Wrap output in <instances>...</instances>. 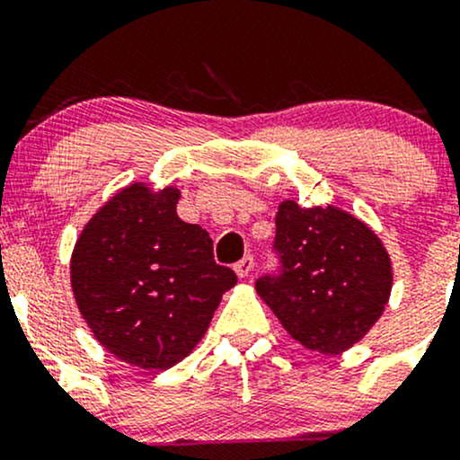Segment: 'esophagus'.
Segmentation results:
<instances>
[{"label": "esophagus", "instance_id": "34e87169", "mask_svg": "<svg viewBox=\"0 0 460 460\" xmlns=\"http://www.w3.org/2000/svg\"><path fill=\"white\" fill-rule=\"evenodd\" d=\"M234 270H235V274H237V277H240V279L251 277V272L255 270V260H252L251 255H244L240 261L235 263Z\"/></svg>", "mask_w": 460, "mask_h": 460}]
</instances>
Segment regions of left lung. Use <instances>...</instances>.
<instances>
[{"mask_svg":"<svg viewBox=\"0 0 460 460\" xmlns=\"http://www.w3.org/2000/svg\"><path fill=\"white\" fill-rule=\"evenodd\" d=\"M272 248L281 266L257 279L255 289L305 348L335 355L383 315L392 260L378 235L352 214L283 200Z\"/></svg>","mask_w":460,"mask_h":460,"instance_id":"obj_1","label":"left lung"}]
</instances>
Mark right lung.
<instances>
[{"label": "right lung", "instance_id": "add662e5", "mask_svg": "<svg viewBox=\"0 0 460 460\" xmlns=\"http://www.w3.org/2000/svg\"><path fill=\"white\" fill-rule=\"evenodd\" d=\"M179 190L131 183L84 226L71 257L75 303L120 361L168 369L194 350L235 272L212 237L177 216Z\"/></svg>", "mask_w": 460, "mask_h": 460}]
</instances>
